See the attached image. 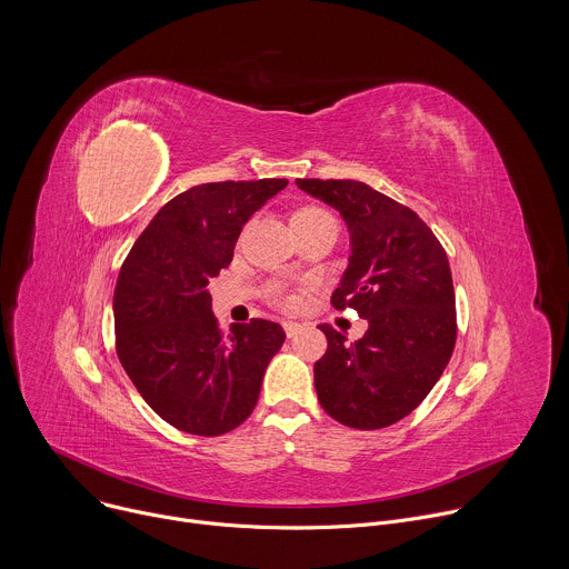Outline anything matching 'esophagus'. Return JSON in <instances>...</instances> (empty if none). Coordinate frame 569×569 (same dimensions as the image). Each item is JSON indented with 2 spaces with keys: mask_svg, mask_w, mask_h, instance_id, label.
Instances as JSON below:
<instances>
[{
  "mask_svg": "<svg viewBox=\"0 0 569 569\" xmlns=\"http://www.w3.org/2000/svg\"><path fill=\"white\" fill-rule=\"evenodd\" d=\"M301 329H303V323H299V321H283V331L288 338H295Z\"/></svg>",
  "mask_w": 569,
  "mask_h": 569,
  "instance_id": "esophagus-1",
  "label": "esophagus"
}]
</instances>
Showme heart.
<instances>
[{
    "label": "heart",
    "instance_id": "obj_1",
    "mask_svg": "<svg viewBox=\"0 0 569 569\" xmlns=\"http://www.w3.org/2000/svg\"><path fill=\"white\" fill-rule=\"evenodd\" d=\"M331 216L323 211V209H319V207H301V209H297L295 211V216H292V222H317V220H329ZM272 299L279 303V306H283V308H292L295 306V297L292 295H288V292H283V290H272Z\"/></svg>",
    "mask_w": 569,
    "mask_h": 569
}]
</instances>
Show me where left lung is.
I'll use <instances>...</instances> for the list:
<instances>
[{"instance_id": "obj_1", "label": "left lung", "mask_w": 569, "mask_h": 569, "mask_svg": "<svg viewBox=\"0 0 569 569\" xmlns=\"http://www.w3.org/2000/svg\"><path fill=\"white\" fill-rule=\"evenodd\" d=\"M340 211L349 266L331 301L353 308L369 329L358 342L329 323L315 362L321 408L358 430L393 426L419 408L441 378L457 340L450 263L432 229L408 207L356 180H297Z\"/></svg>"}]
</instances>
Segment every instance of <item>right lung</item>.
Wrapping results in <instances>:
<instances>
[{
	"instance_id": "add662e5",
	"label": "right lung",
	"mask_w": 569,
	"mask_h": 569,
	"mask_svg": "<svg viewBox=\"0 0 569 569\" xmlns=\"http://www.w3.org/2000/svg\"><path fill=\"white\" fill-rule=\"evenodd\" d=\"M288 180L209 182L161 207L132 246L114 288L117 353L143 400L173 428L218 437L257 408L286 333L274 321L224 336L209 281L231 263L238 233Z\"/></svg>"
}]
</instances>
